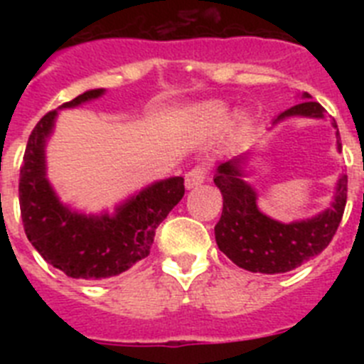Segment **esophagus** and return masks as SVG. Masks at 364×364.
Wrapping results in <instances>:
<instances>
[{
    "mask_svg": "<svg viewBox=\"0 0 364 364\" xmlns=\"http://www.w3.org/2000/svg\"><path fill=\"white\" fill-rule=\"evenodd\" d=\"M208 171H210V167L205 166V164H200V166H195L193 169H189V171L186 173V188L193 189L197 188V186L204 184Z\"/></svg>",
    "mask_w": 364,
    "mask_h": 364,
    "instance_id": "34e87169",
    "label": "esophagus"
}]
</instances>
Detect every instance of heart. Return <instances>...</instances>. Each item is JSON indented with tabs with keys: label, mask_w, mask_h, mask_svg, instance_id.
<instances>
[{
	"label": "heart",
	"mask_w": 364,
	"mask_h": 364,
	"mask_svg": "<svg viewBox=\"0 0 364 364\" xmlns=\"http://www.w3.org/2000/svg\"><path fill=\"white\" fill-rule=\"evenodd\" d=\"M197 117L205 125H220L228 118V107L220 102H210L197 109Z\"/></svg>",
	"instance_id": "b5f03b06"
}]
</instances>
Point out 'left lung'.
I'll return each instance as SVG.
<instances>
[{
  "mask_svg": "<svg viewBox=\"0 0 364 364\" xmlns=\"http://www.w3.org/2000/svg\"><path fill=\"white\" fill-rule=\"evenodd\" d=\"M302 98V104L286 109L273 124H279L288 117L324 118L323 105L311 102L308 92H304ZM333 127L337 129L336 120ZM336 138L337 149L341 151L339 129ZM244 160L246 156L240 154L237 159L218 164L213 178L224 198L220 220L215 226L218 250L237 266L255 273L291 272L311 257L319 255L333 239L345 213L348 193L346 175H341L333 202L328 210L306 220L282 224L259 211L255 191L242 180L240 162Z\"/></svg>",
  "mask_w": 364,
  "mask_h": 364,
  "instance_id": "left-lung-1",
  "label": "left lung"
}]
</instances>
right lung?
Masks as SVG:
<instances>
[{
    "instance_id": "add662e5",
    "label": "right lung",
    "mask_w": 364,
    "mask_h": 364,
    "mask_svg": "<svg viewBox=\"0 0 364 364\" xmlns=\"http://www.w3.org/2000/svg\"><path fill=\"white\" fill-rule=\"evenodd\" d=\"M104 95L91 89L62 105H76ZM58 111H49L28 136L19 169V210L31 244L49 264L73 279H105L146 259L154 231L184 197V178L160 180L117 208L114 215H83L58 200L45 176V140Z\"/></svg>"
}]
</instances>
